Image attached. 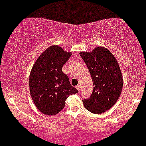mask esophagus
I'll return each instance as SVG.
<instances>
[{
	"instance_id": "esophagus-1",
	"label": "esophagus",
	"mask_w": 146,
	"mask_h": 146,
	"mask_svg": "<svg viewBox=\"0 0 146 146\" xmlns=\"http://www.w3.org/2000/svg\"><path fill=\"white\" fill-rule=\"evenodd\" d=\"M76 89H77V90H78V91H80L81 90V85H78L77 86H76Z\"/></svg>"
}]
</instances>
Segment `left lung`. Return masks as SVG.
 I'll return each instance as SVG.
<instances>
[{
  "label": "left lung",
  "instance_id": "1",
  "mask_svg": "<svg viewBox=\"0 0 146 146\" xmlns=\"http://www.w3.org/2000/svg\"><path fill=\"white\" fill-rule=\"evenodd\" d=\"M94 85L89 98L83 100L86 109L94 114L104 113L113 107L123 88L122 74L118 61L108 49L98 46L92 52H81Z\"/></svg>",
  "mask_w": 146,
  "mask_h": 146
}]
</instances>
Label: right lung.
<instances>
[{"label":"right lung","instance_id":"right-lung-1","mask_svg":"<svg viewBox=\"0 0 146 146\" xmlns=\"http://www.w3.org/2000/svg\"><path fill=\"white\" fill-rule=\"evenodd\" d=\"M71 55V52L64 51L58 45H52L33 65L29 77L30 95L42 114H57L64 108L69 96L78 92L62 71Z\"/></svg>","mask_w":146,"mask_h":146}]
</instances>
